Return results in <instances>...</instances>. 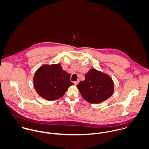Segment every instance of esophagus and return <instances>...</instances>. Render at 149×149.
Here are the masks:
<instances>
[{
    "label": "esophagus",
    "mask_w": 149,
    "mask_h": 149,
    "mask_svg": "<svg viewBox=\"0 0 149 149\" xmlns=\"http://www.w3.org/2000/svg\"><path fill=\"white\" fill-rule=\"evenodd\" d=\"M79 80H78V81H74V85H77V84L79 83Z\"/></svg>",
    "instance_id": "esophagus-1"
}]
</instances>
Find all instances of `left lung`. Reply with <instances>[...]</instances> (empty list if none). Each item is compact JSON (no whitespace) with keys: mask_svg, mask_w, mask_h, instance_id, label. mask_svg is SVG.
Returning a JSON list of instances; mask_svg holds the SVG:
<instances>
[{"mask_svg":"<svg viewBox=\"0 0 149 149\" xmlns=\"http://www.w3.org/2000/svg\"><path fill=\"white\" fill-rule=\"evenodd\" d=\"M77 88L86 101L96 104L111 96L114 91V84L109 76L92 68L85 74V80L80 81Z\"/></svg>","mask_w":149,"mask_h":149,"instance_id":"1","label":"left lung"}]
</instances>
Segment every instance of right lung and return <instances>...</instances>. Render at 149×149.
I'll use <instances>...</instances> for the list:
<instances>
[{"mask_svg":"<svg viewBox=\"0 0 149 149\" xmlns=\"http://www.w3.org/2000/svg\"><path fill=\"white\" fill-rule=\"evenodd\" d=\"M33 84L37 93L49 101L61 97L68 88L74 84L70 81V74L60 64L41 66L34 76Z\"/></svg>","mask_w":149,"mask_h":149,"instance_id":"add662e5","label":"right lung"}]
</instances>
